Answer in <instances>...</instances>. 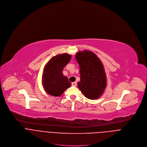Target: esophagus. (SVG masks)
<instances>
[{
	"label": "esophagus",
	"instance_id": "obj_1",
	"mask_svg": "<svg viewBox=\"0 0 147 147\" xmlns=\"http://www.w3.org/2000/svg\"><path fill=\"white\" fill-rule=\"evenodd\" d=\"M76 82H72V86H76Z\"/></svg>",
	"mask_w": 147,
	"mask_h": 147
}]
</instances>
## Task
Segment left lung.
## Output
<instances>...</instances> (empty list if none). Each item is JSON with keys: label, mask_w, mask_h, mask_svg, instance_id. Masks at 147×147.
<instances>
[{"label": "left lung", "mask_w": 147, "mask_h": 147, "mask_svg": "<svg viewBox=\"0 0 147 147\" xmlns=\"http://www.w3.org/2000/svg\"><path fill=\"white\" fill-rule=\"evenodd\" d=\"M75 57L80 68V80L78 83L79 89L86 98L98 99L107 86V77L102 62L89 50L79 51Z\"/></svg>", "instance_id": "1"}]
</instances>
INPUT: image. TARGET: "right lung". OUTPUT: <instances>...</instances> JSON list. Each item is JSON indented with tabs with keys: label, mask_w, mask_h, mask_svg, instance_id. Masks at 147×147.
<instances>
[{
	"label": "right lung",
	"mask_w": 147,
	"mask_h": 147,
	"mask_svg": "<svg viewBox=\"0 0 147 147\" xmlns=\"http://www.w3.org/2000/svg\"><path fill=\"white\" fill-rule=\"evenodd\" d=\"M71 59L70 54L63 53L52 57L46 64L42 76V83L45 90L49 95L59 97L71 86L68 78L63 74V68Z\"/></svg>",
	"instance_id": "right-lung-1"
}]
</instances>
